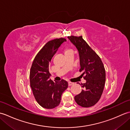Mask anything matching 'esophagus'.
Returning <instances> with one entry per match:
<instances>
[{"label":"esophagus","mask_w":130,"mask_h":130,"mask_svg":"<svg viewBox=\"0 0 130 130\" xmlns=\"http://www.w3.org/2000/svg\"><path fill=\"white\" fill-rule=\"evenodd\" d=\"M74 84L73 83H71V82H69L68 83V85L69 86H71V85H73Z\"/></svg>","instance_id":"esophagus-1"}]
</instances>
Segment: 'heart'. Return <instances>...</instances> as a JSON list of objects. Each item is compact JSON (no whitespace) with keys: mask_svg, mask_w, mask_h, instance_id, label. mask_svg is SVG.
I'll return each instance as SVG.
<instances>
[{"mask_svg":"<svg viewBox=\"0 0 130 130\" xmlns=\"http://www.w3.org/2000/svg\"><path fill=\"white\" fill-rule=\"evenodd\" d=\"M64 52H65V54L73 53L72 50L69 48H68V47H66V48L64 49Z\"/></svg>","mask_w":130,"mask_h":130,"instance_id":"1","label":"heart"}]
</instances>
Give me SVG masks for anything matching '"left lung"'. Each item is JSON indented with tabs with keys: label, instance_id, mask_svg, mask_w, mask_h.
I'll list each match as a JSON object with an SVG mask.
<instances>
[{
	"label": "left lung",
	"instance_id": "obj_1",
	"mask_svg": "<svg viewBox=\"0 0 130 130\" xmlns=\"http://www.w3.org/2000/svg\"><path fill=\"white\" fill-rule=\"evenodd\" d=\"M73 45L78 50L80 69L86 83L82 84L83 89L74 97L76 103L83 107H89L95 104L103 93L106 71L101 58L90 47L82 36H69Z\"/></svg>",
	"mask_w": 130,
	"mask_h": 130
}]
</instances>
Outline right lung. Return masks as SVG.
Here are the masks:
<instances>
[{
    "mask_svg": "<svg viewBox=\"0 0 130 130\" xmlns=\"http://www.w3.org/2000/svg\"><path fill=\"white\" fill-rule=\"evenodd\" d=\"M67 40L61 38L50 41L36 56L30 70V85L33 94L41 107L52 109L59 105L62 93L68 87L62 80L54 82L50 79L49 64L59 47Z\"/></svg>",
    "mask_w": 130,
    "mask_h": 130,
    "instance_id": "obj_1",
    "label": "right lung"
}]
</instances>
